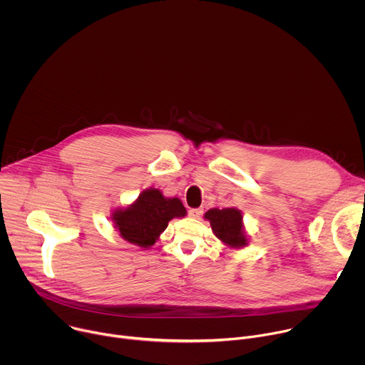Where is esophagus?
Returning a JSON list of instances; mask_svg holds the SVG:
<instances>
[{
  "mask_svg": "<svg viewBox=\"0 0 365 365\" xmlns=\"http://www.w3.org/2000/svg\"><path fill=\"white\" fill-rule=\"evenodd\" d=\"M189 217H192V218H199L202 214H203V211L200 210V207H193V210H189Z\"/></svg>",
  "mask_w": 365,
  "mask_h": 365,
  "instance_id": "esophagus-1",
  "label": "esophagus"
}]
</instances>
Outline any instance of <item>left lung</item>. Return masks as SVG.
I'll return each instance as SVG.
<instances>
[{
    "mask_svg": "<svg viewBox=\"0 0 365 365\" xmlns=\"http://www.w3.org/2000/svg\"><path fill=\"white\" fill-rule=\"evenodd\" d=\"M205 218L211 222L212 231L224 244L230 247H244L247 238L242 231V215L235 207H224V210H210Z\"/></svg>",
    "mask_w": 365,
    "mask_h": 365,
    "instance_id": "8db88e82",
    "label": "left lung"
}]
</instances>
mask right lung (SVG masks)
Masks as SVG:
<instances>
[{
    "instance_id": "1",
    "label": "right lung",
    "mask_w": 365,
    "mask_h": 365,
    "mask_svg": "<svg viewBox=\"0 0 365 365\" xmlns=\"http://www.w3.org/2000/svg\"><path fill=\"white\" fill-rule=\"evenodd\" d=\"M185 215L180 199L165 197L159 189H147L133 205L115 211L113 221L124 240L148 248L168 228L170 220Z\"/></svg>"
}]
</instances>
